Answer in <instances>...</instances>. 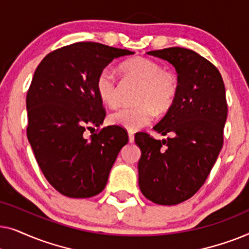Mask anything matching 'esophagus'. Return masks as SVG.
Here are the masks:
<instances>
[{
  "instance_id": "34e87169",
  "label": "esophagus",
  "mask_w": 249,
  "mask_h": 249,
  "mask_svg": "<svg viewBox=\"0 0 249 249\" xmlns=\"http://www.w3.org/2000/svg\"><path fill=\"white\" fill-rule=\"evenodd\" d=\"M128 136H129V142H134V141H135L134 132H132V131H128Z\"/></svg>"
}]
</instances>
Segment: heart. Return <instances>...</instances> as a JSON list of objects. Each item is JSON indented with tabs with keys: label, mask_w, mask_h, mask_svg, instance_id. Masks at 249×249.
I'll return each instance as SVG.
<instances>
[{
	"label": "heart",
	"mask_w": 249,
	"mask_h": 249,
	"mask_svg": "<svg viewBox=\"0 0 249 249\" xmlns=\"http://www.w3.org/2000/svg\"><path fill=\"white\" fill-rule=\"evenodd\" d=\"M121 72L141 84L135 107H124L113 112L108 121L127 130L134 131L147 125L155 118L156 111L166 112L175 104L179 93V79L175 72L163 70L161 64L152 59L136 56L120 66ZM98 97L107 107L119 103V86L114 73L103 69L95 83Z\"/></svg>",
	"instance_id": "obj_1"
}]
</instances>
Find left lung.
<instances>
[{"label":"left lung","instance_id":"1","mask_svg":"<svg viewBox=\"0 0 249 249\" xmlns=\"http://www.w3.org/2000/svg\"><path fill=\"white\" fill-rule=\"evenodd\" d=\"M171 63L179 79L172 107L154 127L162 141L141 132L138 183L142 195L160 205H177L204 185L223 145L228 107L221 73L192 50L169 47L147 52Z\"/></svg>","mask_w":249,"mask_h":249}]
</instances>
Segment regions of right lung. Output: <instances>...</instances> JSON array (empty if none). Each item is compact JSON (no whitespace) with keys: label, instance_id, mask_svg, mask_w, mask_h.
<instances>
[{"label":"right lung","instance_id":"right-lung-1","mask_svg":"<svg viewBox=\"0 0 249 249\" xmlns=\"http://www.w3.org/2000/svg\"><path fill=\"white\" fill-rule=\"evenodd\" d=\"M134 52L79 42L44 57L27 93V137L43 175L60 194L87 198L107 186L111 168L128 135L119 125L85 137L105 118L95 83L114 59Z\"/></svg>","mask_w":249,"mask_h":249}]
</instances>
